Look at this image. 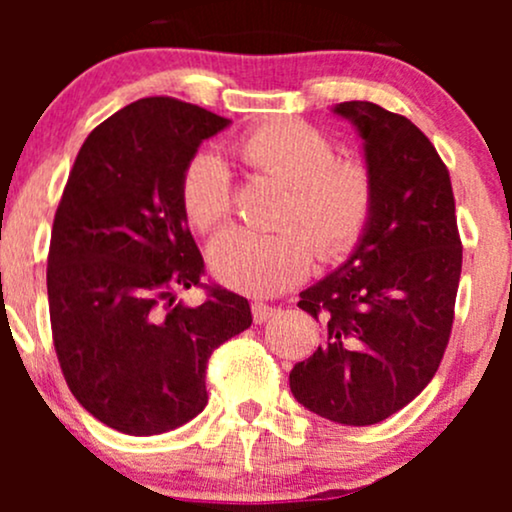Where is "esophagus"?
Masks as SVG:
<instances>
[{
	"mask_svg": "<svg viewBox=\"0 0 512 512\" xmlns=\"http://www.w3.org/2000/svg\"><path fill=\"white\" fill-rule=\"evenodd\" d=\"M272 315H276V308H272V305L252 303V320L255 322H267Z\"/></svg>",
	"mask_w": 512,
	"mask_h": 512,
	"instance_id": "1",
	"label": "esophagus"
}]
</instances>
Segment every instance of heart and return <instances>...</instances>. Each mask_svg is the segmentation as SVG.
Returning a JSON list of instances; mask_svg holds the SVG:
<instances>
[{"instance_id":"obj_1","label":"heart","mask_w":512,"mask_h":512,"mask_svg":"<svg viewBox=\"0 0 512 512\" xmlns=\"http://www.w3.org/2000/svg\"><path fill=\"white\" fill-rule=\"evenodd\" d=\"M236 154L289 187L281 223L308 232L322 260H339L356 248L373 214V180L361 163L334 161V144L320 129L298 120L264 122L240 137ZM231 199V173L219 156L197 154L187 163L180 204L190 226L216 228L226 221ZM304 234L298 228L272 236L228 228L209 243V274L245 296H276L310 272L313 246Z\"/></svg>"}]
</instances>
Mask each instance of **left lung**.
<instances>
[{"instance_id": "8db88e82", "label": "left lung", "mask_w": 512, "mask_h": 512, "mask_svg": "<svg viewBox=\"0 0 512 512\" xmlns=\"http://www.w3.org/2000/svg\"><path fill=\"white\" fill-rule=\"evenodd\" d=\"M361 139L373 214L351 255L301 291L322 346L296 363L298 404L344 426L380 424L431 383L452 330L462 245L438 151L407 117L368 101L337 103Z\"/></svg>"}]
</instances>
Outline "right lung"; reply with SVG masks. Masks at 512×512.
Wrapping results in <instances>:
<instances>
[{"mask_svg": "<svg viewBox=\"0 0 512 512\" xmlns=\"http://www.w3.org/2000/svg\"><path fill=\"white\" fill-rule=\"evenodd\" d=\"M231 125L199 105L142 98L86 137L48 257L55 351L88 414L127 436L173 431L207 407V361L248 330L250 303L211 289L175 303L204 262L180 204L185 166Z\"/></svg>", "mask_w": 512, "mask_h": 512, "instance_id": "obj_1", "label": "right lung"}]
</instances>
